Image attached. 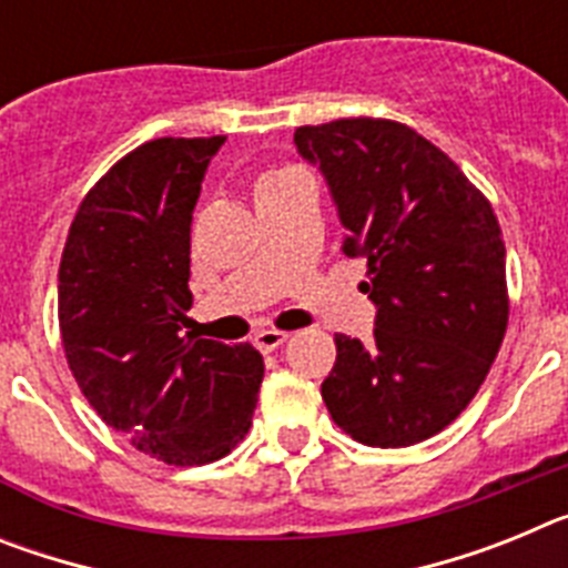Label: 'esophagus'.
Wrapping results in <instances>:
<instances>
[{
	"label": "esophagus",
	"instance_id": "obj_1",
	"mask_svg": "<svg viewBox=\"0 0 568 568\" xmlns=\"http://www.w3.org/2000/svg\"><path fill=\"white\" fill-rule=\"evenodd\" d=\"M287 338L290 335L281 333V329H258V333L253 335V344L258 346L261 353H273V349H278Z\"/></svg>",
	"mask_w": 568,
	"mask_h": 568
}]
</instances>
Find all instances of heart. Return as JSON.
<instances>
[{
  "label": "heart",
  "instance_id": "b5f03b06",
  "mask_svg": "<svg viewBox=\"0 0 568 568\" xmlns=\"http://www.w3.org/2000/svg\"><path fill=\"white\" fill-rule=\"evenodd\" d=\"M284 173H290V170H270V173H264V175H261V182H258V184H264V182H273V179H278V175H284Z\"/></svg>",
  "mask_w": 568,
  "mask_h": 568
}]
</instances>
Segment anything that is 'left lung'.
Segmentation results:
<instances>
[{
    "instance_id": "obj_1",
    "label": "left lung",
    "mask_w": 568,
    "mask_h": 568,
    "mask_svg": "<svg viewBox=\"0 0 568 568\" xmlns=\"http://www.w3.org/2000/svg\"><path fill=\"white\" fill-rule=\"evenodd\" d=\"M295 148L327 175L344 253L366 261L361 290L378 307L369 344L335 335L321 398L361 444H420L469 406L506 335L498 215L444 150L393 119L304 124Z\"/></svg>"
}]
</instances>
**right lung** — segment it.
<instances>
[{"label":"right lung","instance_id":"add662e5","mask_svg":"<svg viewBox=\"0 0 568 568\" xmlns=\"http://www.w3.org/2000/svg\"><path fill=\"white\" fill-rule=\"evenodd\" d=\"M227 135L153 139L79 204L59 264V333L99 418L170 466H202L244 440L264 361L250 344L184 333L190 222Z\"/></svg>","mask_w":568,"mask_h":568}]
</instances>
